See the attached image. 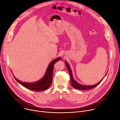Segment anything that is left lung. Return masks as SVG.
Returning <instances> with one entry per match:
<instances>
[{
	"instance_id": "1",
	"label": "left lung",
	"mask_w": 120,
	"mask_h": 120,
	"mask_svg": "<svg viewBox=\"0 0 120 120\" xmlns=\"http://www.w3.org/2000/svg\"><path fill=\"white\" fill-rule=\"evenodd\" d=\"M65 64H66V66L68 68V70L70 76V83L71 85L74 88L77 89V90H90V89H93L95 87L97 86L98 85H99L101 81L104 78V77H105V75H107V74H106V75L104 76V78L99 82H98V83H97L95 85H90V86H87V85H82L81 84H79V83H78L77 81H75V80L74 79L73 76L72 75V71L71 69L69 66V64H68V63H67V62L66 61H65Z\"/></svg>"
}]
</instances>
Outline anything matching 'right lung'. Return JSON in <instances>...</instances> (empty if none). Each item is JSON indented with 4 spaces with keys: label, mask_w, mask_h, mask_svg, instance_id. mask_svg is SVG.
<instances>
[{
    "label": "right lung",
    "mask_w": 120,
    "mask_h": 120,
    "mask_svg": "<svg viewBox=\"0 0 120 120\" xmlns=\"http://www.w3.org/2000/svg\"><path fill=\"white\" fill-rule=\"evenodd\" d=\"M61 60V57H59L52 60L49 64L46 73L43 77L37 81L32 83H26L21 81L18 79L13 75L14 79L20 85L30 90L35 91H40L47 90L52 82L53 68L54 64ZM12 72V71H11Z\"/></svg>",
    "instance_id": "obj_1"
}]
</instances>
